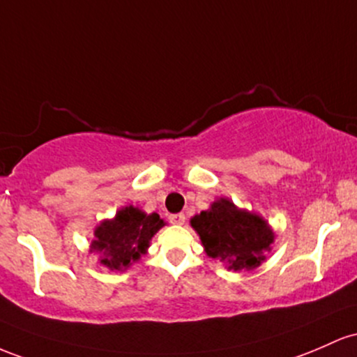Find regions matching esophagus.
<instances>
[{
    "mask_svg": "<svg viewBox=\"0 0 357 357\" xmlns=\"http://www.w3.org/2000/svg\"><path fill=\"white\" fill-rule=\"evenodd\" d=\"M170 221L174 224H178V226H182V224H185V214H182V212H178V214H172Z\"/></svg>",
    "mask_w": 357,
    "mask_h": 357,
    "instance_id": "1",
    "label": "esophagus"
}]
</instances>
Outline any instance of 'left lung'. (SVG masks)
<instances>
[{
    "label": "left lung",
    "instance_id": "8db88e82",
    "mask_svg": "<svg viewBox=\"0 0 357 357\" xmlns=\"http://www.w3.org/2000/svg\"><path fill=\"white\" fill-rule=\"evenodd\" d=\"M207 256L226 263L229 270H255L265 261L275 232L261 215L241 211L229 199H219L211 209L190 219Z\"/></svg>",
    "mask_w": 357,
    "mask_h": 357
}]
</instances>
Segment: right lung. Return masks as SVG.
I'll return each mask as SVG.
<instances>
[{"label": "right lung", "instance_id": "right-lung-1", "mask_svg": "<svg viewBox=\"0 0 357 357\" xmlns=\"http://www.w3.org/2000/svg\"><path fill=\"white\" fill-rule=\"evenodd\" d=\"M165 226L157 212L145 214L138 207L126 206L94 229L91 251L99 253V263L109 270L123 271L146 253L151 238Z\"/></svg>", "mask_w": 357, "mask_h": 357}]
</instances>
